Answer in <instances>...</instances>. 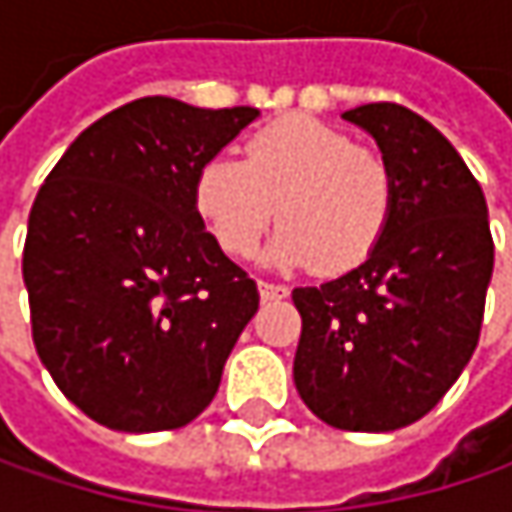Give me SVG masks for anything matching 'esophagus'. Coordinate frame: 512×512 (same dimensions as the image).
<instances>
[{"label": "esophagus", "mask_w": 512, "mask_h": 512, "mask_svg": "<svg viewBox=\"0 0 512 512\" xmlns=\"http://www.w3.org/2000/svg\"><path fill=\"white\" fill-rule=\"evenodd\" d=\"M257 290H260V299H263V302H269V299H284V296L290 293L284 284H275V281H260Z\"/></svg>", "instance_id": "1"}]
</instances>
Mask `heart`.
I'll use <instances>...</instances> for the list:
<instances>
[{
	"mask_svg": "<svg viewBox=\"0 0 512 512\" xmlns=\"http://www.w3.org/2000/svg\"><path fill=\"white\" fill-rule=\"evenodd\" d=\"M192 201L225 255H255L278 213L284 228L269 260L335 275L364 263L385 237L397 177L382 151L317 118L287 115L246 142V162L210 156L195 174Z\"/></svg>",
	"mask_w": 512,
	"mask_h": 512,
	"instance_id": "heart-1",
	"label": "heart"
}]
</instances>
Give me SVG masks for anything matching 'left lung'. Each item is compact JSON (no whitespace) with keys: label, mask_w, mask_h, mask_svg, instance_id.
Returning <instances> with one entry per match:
<instances>
[{"label":"left lung","mask_w":512,"mask_h":512,"mask_svg":"<svg viewBox=\"0 0 512 512\" xmlns=\"http://www.w3.org/2000/svg\"><path fill=\"white\" fill-rule=\"evenodd\" d=\"M394 168L397 204L373 255L296 287L293 382L329 427L391 433L424 418L477 347L495 246L486 198L454 145L397 103L344 112Z\"/></svg>","instance_id":"obj_1"}]
</instances>
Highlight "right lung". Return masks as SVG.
<instances>
[{
  "instance_id": "right-lung-1",
  "label": "right lung",
  "mask_w": 512,
  "mask_h": 512,
  "mask_svg": "<svg viewBox=\"0 0 512 512\" xmlns=\"http://www.w3.org/2000/svg\"><path fill=\"white\" fill-rule=\"evenodd\" d=\"M255 118L142 97L79 133L47 174L23 246L32 338L91 421L177 430L216 397L260 296L204 231L192 186Z\"/></svg>"
}]
</instances>
